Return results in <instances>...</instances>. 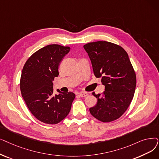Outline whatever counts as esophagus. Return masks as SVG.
I'll use <instances>...</instances> for the list:
<instances>
[{"instance_id":"esophagus-1","label":"esophagus","mask_w":159,"mask_h":159,"mask_svg":"<svg viewBox=\"0 0 159 159\" xmlns=\"http://www.w3.org/2000/svg\"><path fill=\"white\" fill-rule=\"evenodd\" d=\"M88 94L86 92H81V93H79V95L80 97H81V98H84V97H86Z\"/></svg>"}]
</instances>
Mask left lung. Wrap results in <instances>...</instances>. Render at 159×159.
<instances>
[{"label":"left lung","instance_id":"1","mask_svg":"<svg viewBox=\"0 0 159 159\" xmlns=\"http://www.w3.org/2000/svg\"><path fill=\"white\" fill-rule=\"evenodd\" d=\"M84 48L91 60L93 73L101 77L105 91L92 93L98 99L89 108L91 114L102 122L114 121L124 114L134 97L136 77L127 52L108 41L88 43Z\"/></svg>","mask_w":159,"mask_h":159}]
</instances>
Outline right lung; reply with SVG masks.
I'll use <instances>...</instances> for the list:
<instances>
[{
  "label": "right lung",
  "instance_id": "add662e5",
  "mask_svg": "<svg viewBox=\"0 0 159 159\" xmlns=\"http://www.w3.org/2000/svg\"><path fill=\"white\" fill-rule=\"evenodd\" d=\"M70 47L52 44L34 52L27 60L20 76V89L27 107L34 117L47 124H57L70 113L75 94L71 92L53 94L58 66L70 52Z\"/></svg>",
  "mask_w": 159,
  "mask_h": 159
}]
</instances>
